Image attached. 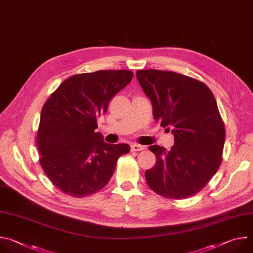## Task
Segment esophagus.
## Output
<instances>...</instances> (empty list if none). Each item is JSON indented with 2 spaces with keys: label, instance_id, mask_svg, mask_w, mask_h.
Wrapping results in <instances>:
<instances>
[{
  "label": "esophagus",
  "instance_id": "1",
  "mask_svg": "<svg viewBox=\"0 0 253 253\" xmlns=\"http://www.w3.org/2000/svg\"><path fill=\"white\" fill-rule=\"evenodd\" d=\"M145 149V146L139 145V144H132L131 145V151H141Z\"/></svg>",
  "mask_w": 253,
  "mask_h": 253
}]
</instances>
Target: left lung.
<instances>
[{
    "label": "left lung",
    "instance_id": "8db88e82",
    "mask_svg": "<svg viewBox=\"0 0 253 253\" xmlns=\"http://www.w3.org/2000/svg\"><path fill=\"white\" fill-rule=\"evenodd\" d=\"M136 77L153 106V116L171 129L174 145H152L155 165L145 171L157 194L184 199L198 193L217 172L225 129L217 103L202 82L171 71L137 70Z\"/></svg>",
    "mask_w": 253,
    "mask_h": 253
}]
</instances>
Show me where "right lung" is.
I'll return each mask as SVG.
<instances>
[{"instance_id": "right-lung-1", "label": "right lung", "mask_w": 253, "mask_h": 253, "mask_svg": "<svg viewBox=\"0 0 253 253\" xmlns=\"http://www.w3.org/2000/svg\"><path fill=\"white\" fill-rule=\"evenodd\" d=\"M128 70H100L64 81L45 103L37 145L40 164L64 193L85 197L102 189L112 177L128 144H108L96 132L97 119L110 100L132 80Z\"/></svg>"}]
</instances>
